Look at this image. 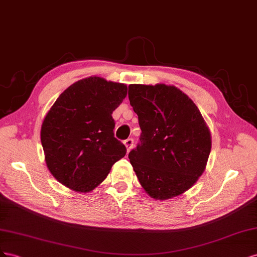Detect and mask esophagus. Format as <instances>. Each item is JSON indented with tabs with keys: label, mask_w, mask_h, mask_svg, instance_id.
I'll return each mask as SVG.
<instances>
[{
	"label": "esophagus",
	"mask_w": 257,
	"mask_h": 257,
	"mask_svg": "<svg viewBox=\"0 0 257 257\" xmlns=\"http://www.w3.org/2000/svg\"><path fill=\"white\" fill-rule=\"evenodd\" d=\"M123 144H124V146H126L127 151L129 152V151H130V149L133 148V145H134V139H131V138L127 139V140H124V141H123Z\"/></svg>",
	"instance_id": "obj_1"
}]
</instances>
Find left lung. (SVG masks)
Listing matches in <instances>:
<instances>
[{
    "label": "left lung",
    "mask_w": 257,
    "mask_h": 257,
    "mask_svg": "<svg viewBox=\"0 0 257 257\" xmlns=\"http://www.w3.org/2000/svg\"><path fill=\"white\" fill-rule=\"evenodd\" d=\"M140 142L129 153L139 182L154 199L166 200L192 187L206 168L211 135L199 109L174 86L129 85Z\"/></svg>",
    "instance_id": "left-lung-1"
}]
</instances>
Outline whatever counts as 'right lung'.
Segmentation results:
<instances>
[{
    "label": "right lung",
    "mask_w": 257,
    "mask_h": 257,
    "mask_svg": "<svg viewBox=\"0 0 257 257\" xmlns=\"http://www.w3.org/2000/svg\"><path fill=\"white\" fill-rule=\"evenodd\" d=\"M126 96V85L93 76L56 100L44 118L41 142L48 169L61 184L90 192L126 155V146L114 137L112 117Z\"/></svg>",
    "instance_id": "1"
}]
</instances>
